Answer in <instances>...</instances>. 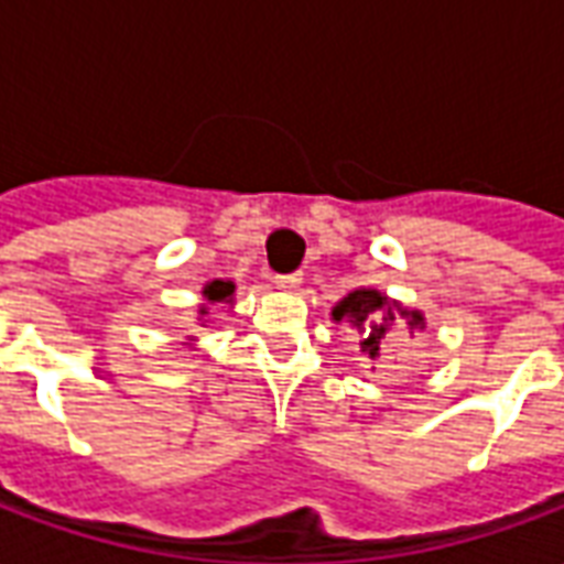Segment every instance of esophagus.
<instances>
[{
    "label": "esophagus",
    "instance_id": "1",
    "mask_svg": "<svg viewBox=\"0 0 564 564\" xmlns=\"http://www.w3.org/2000/svg\"><path fill=\"white\" fill-rule=\"evenodd\" d=\"M274 283H278V290L295 293V290L302 286V274H278V278H274Z\"/></svg>",
    "mask_w": 564,
    "mask_h": 564
}]
</instances>
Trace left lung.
<instances>
[{"label":"left lung","instance_id":"1","mask_svg":"<svg viewBox=\"0 0 564 564\" xmlns=\"http://www.w3.org/2000/svg\"><path fill=\"white\" fill-rule=\"evenodd\" d=\"M332 319L335 323H350L359 332V350L378 362L387 347V338L392 335L395 326H408L411 332L425 329V317L420 311L399 305L390 295L378 293V290H354L347 293L332 307Z\"/></svg>","mask_w":564,"mask_h":564}]
</instances>
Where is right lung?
<instances>
[{"label": "right lung", "mask_w": 564, "mask_h": 564, "mask_svg": "<svg viewBox=\"0 0 564 564\" xmlns=\"http://www.w3.org/2000/svg\"><path fill=\"white\" fill-rule=\"evenodd\" d=\"M202 295H205V305L198 307V311H202V314H208V305H229V302H232L235 283L232 281H210V283H205Z\"/></svg>", "instance_id": "obj_1"}]
</instances>
